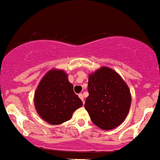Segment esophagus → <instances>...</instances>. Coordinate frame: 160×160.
Returning a JSON list of instances; mask_svg holds the SVG:
<instances>
[{
  "label": "esophagus",
  "mask_w": 160,
  "mask_h": 160,
  "mask_svg": "<svg viewBox=\"0 0 160 160\" xmlns=\"http://www.w3.org/2000/svg\"><path fill=\"white\" fill-rule=\"evenodd\" d=\"M79 97H80V100H82V101H83V103H84V99H83V94L82 93H79Z\"/></svg>",
  "instance_id": "obj_1"
}]
</instances>
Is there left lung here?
<instances>
[{"label": "left lung", "mask_w": 160, "mask_h": 160, "mask_svg": "<svg viewBox=\"0 0 160 160\" xmlns=\"http://www.w3.org/2000/svg\"><path fill=\"white\" fill-rule=\"evenodd\" d=\"M85 109L97 127L110 130L120 125L131 104L128 86L115 70L102 67L90 73Z\"/></svg>", "instance_id": "left-lung-1"}]
</instances>
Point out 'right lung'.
I'll use <instances>...</instances> for the list:
<instances>
[{
    "mask_svg": "<svg viewBox=\"0 0 160 160\" xmlns=\"http://www.w3.org/2000/svg\"><path fill=\"white\" fill-rule=\"evenodd\" d=\"M34 105L39 116L52 125L69 120L83 106L73 91V86L62 70H50L40 80L34 94Z\"/></svg>",
    "mask_w": 160,
    "mask_h": 160,
    "instance_id": "add662e5",
    "label": "right lung"
}]
</instances>
